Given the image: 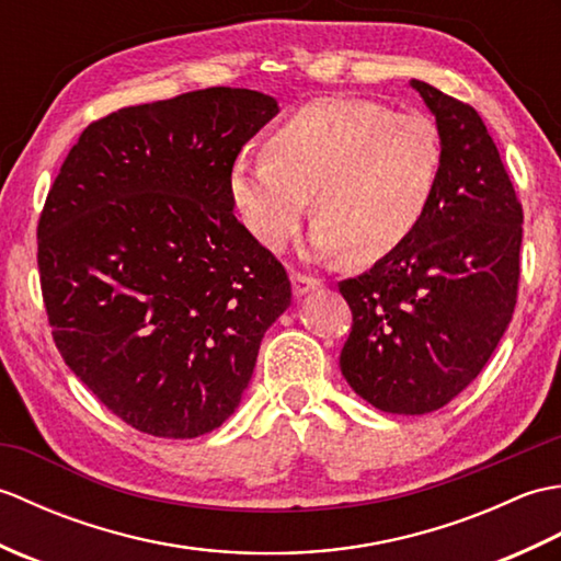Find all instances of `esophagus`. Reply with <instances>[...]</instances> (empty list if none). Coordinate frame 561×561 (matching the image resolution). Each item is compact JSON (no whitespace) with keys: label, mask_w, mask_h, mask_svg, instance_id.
I'll list each match as a JSON object with an SVG mask.
<instances>
[{"label":"esophagus","mask_w":561,"mask_h":561,"mask_svg":"<svg viewBox=\"0 0 561 561\" xmlns=\"http://www.w3.org/2000/svg\"><path fill=\"white\" fill-rule=\"evenodd\" d=\"M320 287H323V282L316 279V277H306V274H299V272L291 274V289H294L296 299H301V296L311 294V291H316Z\"/></svg>","instance_id":"34e87169"}]
</instances>
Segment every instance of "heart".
<instances>
[{
    "label": "heart",
    "mask_w": 561,
    "mask_h": 561,
    "mask_svg": "<svg viewBox=\"0 0 561 561\" xmlns=\"http://www.w3.org/2000/svg\"><path fill=\"white\" fill-rule=\"evenodd\" d=\"M444 141L432 117L374 101L316 99L272 129L267 153H238L231 207L267 250H284L316 205L318 257L378 262L420 229L440 183Z\"/></svg>",
    "instance_id": "b5f03b06"
}]
</instances>
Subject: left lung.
I'll list each match as a JSON object with an SVG mask.
<instances>
[{"label":"left lung","instance_id":"1","mask_svg":"<svg viewBox=\"0 0 561 561\" xmlns=\"http://www.w3.org/2000/svg\"><path fill=\"white\" fill-rule=\"evenodd\" d=\"M444 171L410 241L340 282L352 332L340 354L356 396L390 414H426L468 388L506 332L518 294L523 209L478 111L428 83Z\"/></svg>","mask_w":561,"mask_h":561}]
</instances>
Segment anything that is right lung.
Instances as JSON below:
<instances>
[{"mask_svg":"<svg viewBox=\"0 0 561 561\" xmlns=\"http://www.w3.org/2000/svg\"><path fill=\"white\" fill-rule=\"evenodd\" d=\"M279 105L214 87L83 129L47 193L38 270L65 364L139 432L221 426L291 282L233 217L231 161Z\"/></svg>","mask_w":561,"mask_h":561,"instance_id":"1","label":"right lung"}]
</instances>
